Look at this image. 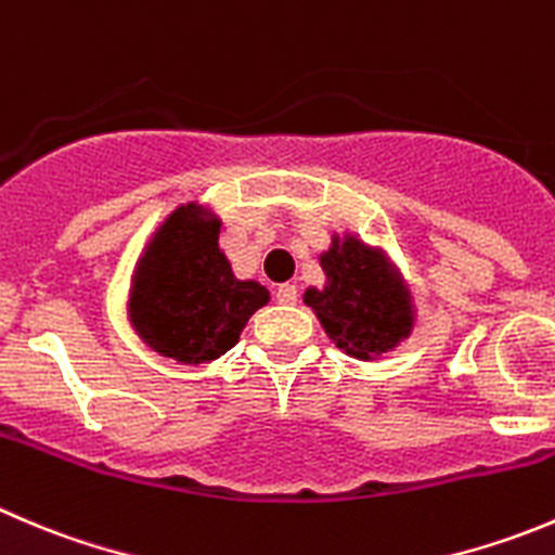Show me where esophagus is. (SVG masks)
<instances>
[{
	"label": "esophagus",
	"mask_w": 555,
	"mask_h": 555,
	"mask_svg": "<svg viewBox=\"0 0 555 555\" xmlns=\"http://www.w3.org/2000/svg\"><path fill=\"white\" fill-rule=\"evenodd\" d=\"M276 300L282 306H293V304H298V287H295V284H279L276 287Z\"/></svg>",
	"instance_id": "esophagus-1"
}]
</instances>
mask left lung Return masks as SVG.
<instances>
[{"label":"left lung","mask_w":555,"mask_h":555,"mask_svg":"<svg viewBox=\"0 0 555 555\" xmlns=\"http://www.w3.org/2000/svg\"><path fill=\"white\" fill-rule=\"evenodd\" d=\"M320 266L325 287L306 289L304 304L341 352L376 360L412 336V295L385 251L352 233L333 235Z\"/></svg>","instance_id":"left-lung-1"}]
</instances>
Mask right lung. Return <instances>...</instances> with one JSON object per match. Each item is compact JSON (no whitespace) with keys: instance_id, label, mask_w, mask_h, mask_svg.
<instances>
[{"instance_id":"1","label":"right lung","mask_w":555,"mask_h":555,"mask_svg":"<svg viewBox=\"0 0 555 555\" xmlns=\"http://www.w3.org/2000/svg\"><path fill=\"white\" fill-rule=\"evenodd\" d=\"M222 219L197 203L176 208L143 249L129 284V322L149 349L184 365L211 363L238 344L271 300L260 282L235 279L219 249Z\"/></svg>"}]
</instances>
